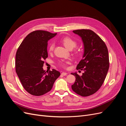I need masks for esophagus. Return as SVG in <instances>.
I'll list each match as a JSON object with an SVG mask.
<instances>
[{
	"label": "esophagus",
	"mask_w": 126,
	"mask_h": 126,
	"mask_svg": "<svg viewBox=\"0 0 126 126\" xmlns=\"http://www.w3.org/2000/svg\"><path fill=\"white\" fill-rule=\"evenodd\" d=\"M67 74H68L67 73V72H63L62 73V75L63 76H66Z\"/></svg>",
	"instance_id": "34e87169"
}]
</instances>
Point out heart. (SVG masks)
<instances>
[{"instance_id":"b5f03b06","label":"heart","mask_w":126,"mask_h":126,"mask_svg":"<svg viewBox=\"0 0 126 126\" xmlns=\"http://www.w3.org/2000/svg\"><path fill=\"white\" fill-rule=\"evenodd\" d=\"M62 43L64 45V46H65L67 49H69V50H72V49L75 48L77 46V42L74 39H72L71 38L69 37H63V38L62 39ZM55 47V44L54 43H51L49 46L48 50L49 52H51L54 50V49ZM60 65L63 67H66V63L63 62H61L59 63Z\"/></svg>"}]
</instances>
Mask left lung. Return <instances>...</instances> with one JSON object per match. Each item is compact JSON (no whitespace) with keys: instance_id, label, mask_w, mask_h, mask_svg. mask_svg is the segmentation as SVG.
<instances>
[{"instance_id":"1","label":"left lung","mask_w":126,"mask_h":126,"mask_svg":"<svg viewBox=\"0 0 126 126\" xmlns=\"http://www.w3.org/2000/svg\"><path fill=\"white\" fill-rule=\"evenodd\" d=\"M73 32L80 36L84 45V54L77 70H83L82 76L76 72V81L71 86L75 93L82 97L93 94L104 83L109 67L107 47L101 38L90 29H78Z\"/></svg>"}]
</instances>
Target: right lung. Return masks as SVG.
<instances>
[{
    "label": "right lung",
    "mask_w": 126,
    "mask_h": 126,
    "mask_svg": "<svg viewBox=\"0 0 126 126\" xmlns=\"http://www.w3.org/2000/svg\"><path fill=\"white\" fill-rule=\"evenodd\" d=\"M45 30L29 33L18 47L16 55V72L24 89L33 96H40L50 91L60 73L55 69H43L48 57V40L55 37Z\"/></svg>",
    "instance_id": "obj_1"
}]
</instances>
